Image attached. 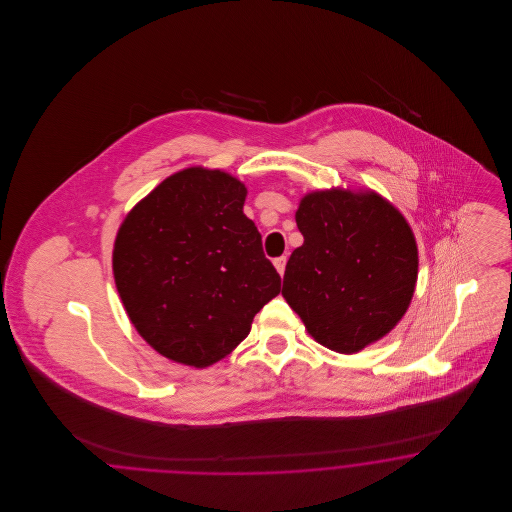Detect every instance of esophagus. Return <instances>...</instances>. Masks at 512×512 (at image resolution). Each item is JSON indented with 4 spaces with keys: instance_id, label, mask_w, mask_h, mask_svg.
I'll list each match as a JSON object with an SVG mask.
<instances>
[{
    "instance_id": "34e87169",
    "label": "esophagus",
    "mask_w": 512,
    "mask_h": 512,
    "mask_svg": "<svg viewBox=\"0 0 512 512\" xmlns=\"http://www.w3.org/2000/svg\"><path fill=\"white\" fill-rule=\"evenodd\" d=\"M274 267L276 270L280 272V276L284 274V270H286V257H278V259H274Z\"/></svg>"
}]
</instances>
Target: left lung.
Masks as SVG:
<instances>
[{
	"mask_svg": "<svg viewBox=\"0 0 512 512\" xmlns=\"http://www.w3.org/2000/svg\"><path fill=\"white\" fill-rule=\"evenodd\" d=\"M282 295L315 340L353 355L405 317L418 278V247L401 211L372 190L303 195Z\"/></svg>",
	"mask_w": 512,
	"mask_h": 512,
	"instance_id": "left-lung-1",
	"label": "left lung"
}]
</instances>
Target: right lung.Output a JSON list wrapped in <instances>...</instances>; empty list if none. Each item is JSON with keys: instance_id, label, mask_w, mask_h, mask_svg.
Returning a JSON list of instances; mask_svg holds the SVG:
<instances>
[{"instance_id": "obj_1", "label": "right lung", "mask_w": 512, "mask_h": 512, "mask_svg": "<svg viewBox=\"0 0 512 512\" xmlns=\"http://www.w3.org/2000/svg\"><path fill=\"white\" fill-rule=\"evenodd\" d=\"M245 197L236 176L188 167L140 199L119 226L113 276L124 311L174 363H219L280 293V274L244 215Z\"/></svg>"}]
</instances>
